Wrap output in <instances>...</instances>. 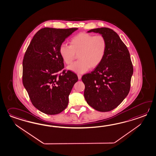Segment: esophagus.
Listing matches in <instances>:
<instances>
[{
	"mask_svg": "<svg viewBox=\"0 0 156 156\" xmlns=\"http://www.w3.org/2000/svg\"><path fill=\"white\" fill-rule=\"evenodd\" d=\"M78 80H80V79H81V78H82V76H81V75H80V74H78Z\"/></svg>",
	"mask_w": 156,
	"mask_h": 156,
	"instance_id": "obj_1",
	"label": "esophagus"
}]
</instances>
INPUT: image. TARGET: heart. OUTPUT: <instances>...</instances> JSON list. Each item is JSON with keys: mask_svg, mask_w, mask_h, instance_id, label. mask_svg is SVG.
Masks as SVG:
<instances>
[{"mask_svg": "<svg viewBox=\"0 0 156 156\" xmlns=\"http://www.w3.org/2000/svg\"><path fill=\"white\" fill-rule=\"evenodd\" d=\"M70 45L62 44L59 54L66 64H72L78 55L79 60L68 67L74 73L82 74L90 68L97 67L104 60L108 48L106 39L102 35L94 36L81 32L73 36Z\"/></svg>", "mask_w": 156, "mask_h": 156, "instance_id": "b5f03b06", "label": "heart"}]
</instances>
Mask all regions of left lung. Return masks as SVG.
Wrapping results in <instances>:
<instances>
[{
    "mask_svg": "<svg viewBox=\"0 0 156 156\" xmlns=\"http://www.w3.org/2000/svg\"><path fill=\"white\" fill-rule=\"evenodd\" d=\"M99 33L108 42L104 60L91 73L84 75V96L96 110L107 112L121 104L128 94L133 66L128 49L119 35L106 27L92 29L87 32Z\"/></svg>",
    "mask_w": 156,
    "mask_h": 156,
    "instance_id": "left-lung-1",
    "label": "left lung"
}]
</instances>
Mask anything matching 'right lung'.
Here are the masks:
<instances>
[{
  "instance_id": "add662e5",
  "label": "right lung",
  "mask_w": 156,
  "mask_h": 156,
  "mask_svg": "<svg viewBox=\"0 0 156 156\" xmlns=\"http://www.w3.org/2000/svg\"><path fill=\"white\" fill-rule=\"evenodd\" d=\"M77 28L45 27L34 36L23 60L22 82L32 104L46 114L56 115L66 109L69 95L78 76L63 70L59 48Z\"/></svg>"
}]
</instances>
